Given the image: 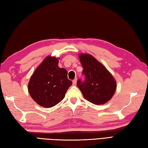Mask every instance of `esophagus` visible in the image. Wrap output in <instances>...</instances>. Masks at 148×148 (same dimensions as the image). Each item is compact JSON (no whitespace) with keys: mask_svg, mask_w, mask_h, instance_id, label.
<instances>
[{"mask_svg":"<svg viewBox=\"0 0 148 148\" xmlns=\"http://www.w3.org/2000/svg\"><path fill=\"white\" fill-rule=\"evenodd\" d=\"M77 78H75V79H74L73 80V85H74V86L76 85V84H77Z\"/></svg>","mask_w":148,"mask_h":148,"instance_id":"esophagus-1","label":"esophagus"}]
</instances>
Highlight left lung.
Here are the masks:
<instances>
[{"label": "left lung", "mask_w": 148, "mask_h": 148, "mask_svg": "<svg viewBox=\"0 0 148 148\" xmlns=\"http://www.w3.org/2000/svg\"><path fill=\"white\" fill-rule=\"evenodd\" d=\"M84 79L77 80V86L87 100L96 105L106 103L112 97L116 82L104 66L89 54L80 55Z\"/></svg>", "instance_id": "obj_1"}]
</instances>
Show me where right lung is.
<instances>
[{
  "label": "right lung",
  "instance_id": "obj_1",
  "mask_svg": "<svg viewBox=\"0 0 148 148\" xmlns=\"http://www.w3.org/2000/svg\"><path fill=\"white\" fill-rule=\"evenodd\" d=\"M58 59L47 57L33 73L29 82V94L42 107L55 106L64 99L72 82L68 71L58 66Z\"/></svg>",
  "mask_w": 148,
  "mask_h": 148
}]
</instances>
